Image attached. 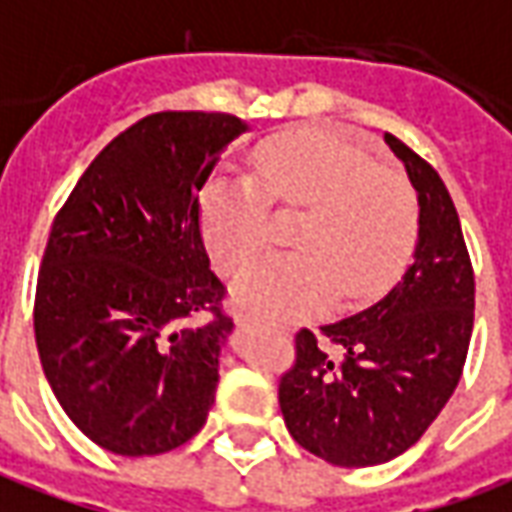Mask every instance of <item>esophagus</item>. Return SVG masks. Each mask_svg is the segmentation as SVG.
I'll return each instance as SVG.
<instances>
[{"label":"esophagus","instance_id":"obj_1","mask_svg":"<svg viewBox=\"0 0 512 512\" xmlns=\"http://www.w3.org/2000/svg\"><path fill=\"white\" fill-rule=\"evenodd\" d=\"M235 321H238V327H246V324H252V321H255V316H252V313H246V310H238V313H235Z\"/></svg>","mask_w":512,"mask_h":512}]
</instances>
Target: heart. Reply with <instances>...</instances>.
Segmentation results:
<instances>
[{
    "label": "heart",
    "mask_w": 512,
    "mask_h": 512,
    "mask_svg": "<svg viewBox=\"0 0 512 512\" xmlns=\"http://www.w3.org/2000/svg\"><path fill=\"white\" fill-rule=\"evenodd\" d=\"M302 210L296 252L268 255L235 280V299L266 316L313 313L335 293L363 305L405 271L418 235L413 188L355 138L299 130L257 149L249 177L213 180L202 194V232L224 271H238L268 244L271 213Z\"/></svg>",
    "instance_id": "1"
}]
</instances>
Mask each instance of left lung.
<instances>
[{
  "mask_svg": "<svg viewBox=\"0 0 512 512\" xmlns=\"http://www.w3.org/2000/svg\"><path fill=\"white\" fill-rule=\"evenodd\" d=\"M418 194L416 260L357 316L296 332L280 377L293 441L332 466H380L407 452L455 393L474 330V268L455 202L424 157L385 135Z\"/></svg>",
  "mask_w": 512,
  "mask_h": 512,
  "instance_id": "1",
  "label": "left lung"
}]
</instances>
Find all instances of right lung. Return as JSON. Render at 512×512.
Returning <instances> with one entry per match:
<instances>
[{
  "label": "right lung",
  "instance_id": "add662e5",
  "mask_svg": "<svg viewBox=\"0 0 512 512\" xmlns=\"http://www.w3.org/2000/svg\"><path fill=\"white\" fill-rule=\"evenodd\" d=\"M246 130L230 113L163 110L82 171L57 210L32 327L57 402L113 455H163L202 430L232 332L199 191Z\"/></svg>",
  "mask_w": 512,
  "mask_h": 512
}]
</instances>
